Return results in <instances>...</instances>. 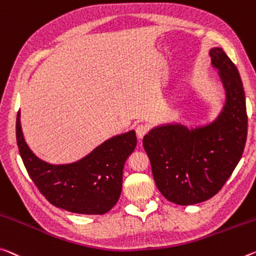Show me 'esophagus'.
Segmentation results:
<instances>
[{"instance_id": "34e87169", "label": "esophagus", "mask_w": 256, "mask_h": 256, "mask_svg": "<svg viewBox=\"0 0 256 256\" xmlns=\"http://www.w3.org/2000/svg\"><path fill=\"white\" fill-rule=\"evenodd\" d=\"M148 132V128L144 124H139L138 126L136 128V136L139 138V139H142V138L147 134Z\"/></svg>"}]
</instances>
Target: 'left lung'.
I'll return each instance as SVG.
<instances>
[{
  "label": "left lung",
  "instance_id": "left-lung-1",
  "mask_svg": "<svg viewBox=\"0 0 256 256\" xmlns=\"http://www.w3.org/2000/svg\"><path fill=\"white\" fill-rule=\"evenodd\" d=\"M210 56L226 92L216 120L194 128L160 125L142 140L158 190L178 205L198 204L220 192L246 144V100L238 70L221 48H210Z\"/></svg>",
  "mask_w": 256,
  "mask_h": 256
}]
</instances>
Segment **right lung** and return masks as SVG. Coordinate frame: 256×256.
Masks as SVG:
<instances>
[{"mask_svg": "<svg viewBox=\"0 0 256 256\" xmlns=\"http://www.w3.org/2000/svg\"><path fill=\"white\" fill-rule=\"evenodd\" d=\"M16 134L30 179L52 205L92 216L107 213L115 206L122 192L124 164L136 146L133 130L104 141L82 160L62 165L48 164L34 155L24 139L20 112Z\"/></svg>", "mask_w": 256, "mask_h": 256, "instance_id": "obj_1", "label": "right lung"}]
</instances>
